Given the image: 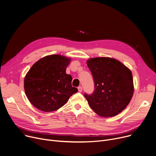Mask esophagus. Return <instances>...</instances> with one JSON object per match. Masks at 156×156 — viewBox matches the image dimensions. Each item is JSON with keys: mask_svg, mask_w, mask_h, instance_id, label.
<instances>
[{"mask_svg": "<svg viewBox=\"0 0 156 156\" xmlns=\"http://www.w3.org/2000/svg\"><path fill=\"white\" fill-rule=\"evenodd\" d=\"M78 90L79 92H81L82 91V87L81 86H79L78 87Z\"/></svg>", "mask_w": 156, "mask_h": 156, "instance_id": "1", "label": "esophagus"}]
</instances>
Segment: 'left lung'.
<instances>
[{
	"instance_id": "obj_1",
	"label": "left lung",
	"mask_w": 156,
	"mask_h": 156,
	"mask_svg": "<svg viewBox=\"0 0 156 156\" xmlns=\"http://www.w3.org/2000/svg\"><path fill=\"white\" fill-rule=\"evenodd\" d=\"M94 90L84 94L90 108L100 116L113 117L129 104L134 93L133 74L125 65L110 57L89 58Z\"/></svg>"
}]
</instances>
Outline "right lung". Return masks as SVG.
<instances>
[{
	"label": "right lung",
	"instance_id": "obj_1",
	"mask_svg": "<svg viewBox=\"0 0 156 156\" xmlns=\"http://www.w3.org/2000/svg\"><path fill=\"white\" fill-rule=\"evenodd\" d=\"M70 58L61 55L45 56L35 62L24 79V90L30 102L44 112L62 107L78 90L72 86L73 77L66 74Z\"/></svg>",
	"mask_w": 156,
	"mask_h": 156
}]
</instances>
